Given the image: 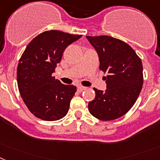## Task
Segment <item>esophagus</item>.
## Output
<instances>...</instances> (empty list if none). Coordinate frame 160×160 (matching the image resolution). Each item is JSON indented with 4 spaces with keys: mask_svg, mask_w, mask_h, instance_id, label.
Returning <instances> with one entry per match:
<instances>
[{
    "mask_svg": "<svg viewBox=\"0 0 160 160\" xmlns=\"http://www.w3.org/2000/svg\"><path fill=\"white\" fill-rule=\"evenodd\" d=\"M77 89H78V91H79V92H82V91H84V90H85V89H86V87L78 86Z\"/></svg>",
    "mask_w": 160,
    "mask_h": 160,
    "instance_id": "obj_1",
    "label": "esophagus"
}]
</instances>
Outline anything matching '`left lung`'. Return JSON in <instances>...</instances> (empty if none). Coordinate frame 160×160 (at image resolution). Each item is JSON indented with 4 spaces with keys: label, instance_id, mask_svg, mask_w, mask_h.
<instances>
[{
    "label": "left lung",
    "instance_id": "8db88e82",
    "mask_svg": "<svg viewBox=\"0 0 160 160\" xmlns=\"http://www.w3.org/2000/svg\"><path fill=\"white\" fill-rule=\"evenodd\" d=\"M97 51L99 68L107 73L105 91L93 88L95 98L88 102V111L101 120H113L125 115L136 102L143 84L140 58L131 46L108 36L86 37Z\"/></svg>",
    "mask_w": 160,
    "mask_h": 160
}]
</instances>
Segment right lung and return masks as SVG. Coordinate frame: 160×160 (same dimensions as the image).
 I'll list each match as a JSON object with an SVG mask.
<instances>
[{"mask_svg": "<svg viewBox=\"0 0 160 160\" xmlns=\"http://www.w3.org/2000/svg\"><path fill=\"white\" fill-rule=\"evenodd\" d=\"M82 37L46 31L31 41L19 59L17 82L29 111L39 119L54 121L68 112L76 87L62 84L52 74L67 47Z\"/></svg>", "mask_w": 160, "mask_h": 160, "instance_id": "add662e5", "label": "right lung"}]
</instances>
